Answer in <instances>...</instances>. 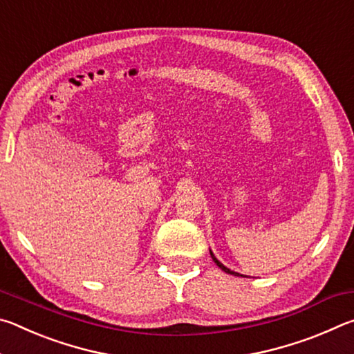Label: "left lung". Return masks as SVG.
<instances>
[{"label": "left lung", "instance_id": "8db88e82", "mask_svg": "<svg viewBox=\"0 0 354 354\" xmlns=\"http://www.w3.org/2000/svg\"><path fill=\"white\" fill-rule=\"evenodd\" d=\"M209 251H211V250H209ZM211 257H212V259H214V262L215 263H217V266L221 268V270H223V272H226V273H230V274H234V277H243V274H241V273H237V272H232V270H230V268H227V267H225L223 266V263H221L218 259H217V257H215L214 256V253H212V251H211Z\"/></svg>", "mask_w": 354, "mask_h": 354}]
</instances>
